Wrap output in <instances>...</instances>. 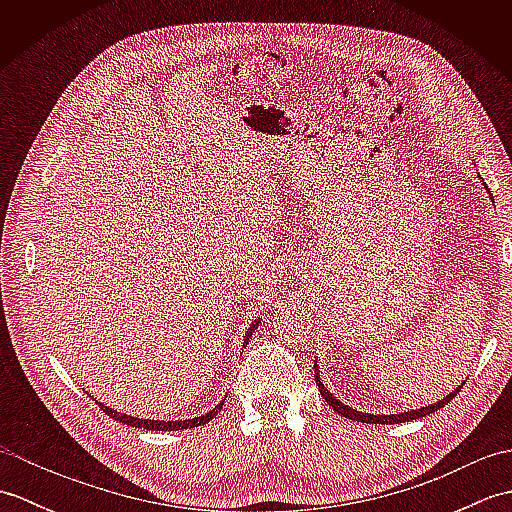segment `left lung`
<instances>
[{"label":"left lung","mask_w":512,"mask_h":512,"mask_svg":"<svg viewBox=\"0 0 512 512\" xmlns=\"http://www.w3.org/2000/svg\"><path fill=\"white\" fill-rule=\"evenodd\" d=\"M477 176H480V173H477ZM484 184V182H482ZM484 189H486V193H488V198H491V202H493V195H491V191H488V187L484 184ZM314 378H317V385H319V391H321V396H323V400L328 402V405L336 411V413H341L343 418H347V420H354V422H365V424H398V422H409V420H416V418H424V416H429V413H436L440 407H444V405H449V402L460 394V389H462V385H458L455 387L453 391H449L447 396L444 398H440V400H436V402H431V405H427V407H420V409H407V411H396V413H367V411H358V409H354V407H350V405H345V402H341L339 398H336L332 391L325 387L323 383H321V374H319V365H317V358H314Z\"/></svg>","instance_id":"1"}]
</instances>
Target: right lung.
Returning <instances> with one entry per match:
<instances>
[{"label": "right lung", "mask_w": 512, "mask_h": 512, "mask_svg": "<svg viewBox=\"0 0 512 512\" xmlns=\"http://www.w3.org/2000/svg\"><path fill=\"white\" fill-rule=\"evenodd\" d=\"M262 323V319H255L253 321V325H250V328L246 330V334H244V347H246V343H248V339L250 336H253V332L257 330V325ZM224 400L226 398H222L220 402H217V405L211 409V411H206V413H202V416H195V418H187V420H151V418H136V416H127V413H121V411H116V409H112V407H107V405H103V402H99V407L107 413V416L110 418H114V420H118V422H123V424H129V427H136V429H147V431H180V429H195V427H202V424H206L209 420H213L215 416H217V411L222 409V405H224Z\"/></svg>", "instance_id": "add662e5"}]
</instances>
